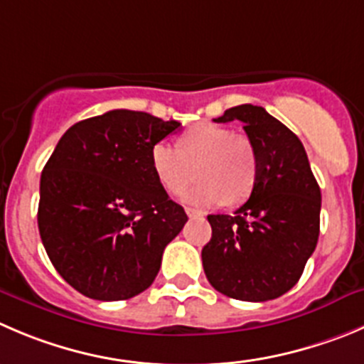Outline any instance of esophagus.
Masks as SVG:
<instances>
[{
  "label": "esophagus",
  "mask_w": 364,
  "mask_h": 364,
  "mask_svg": "<svg viewBox=\"0 0 364 364\" xmlns=\"http://www.w3.org/2000/svg\"><path fill=\"white\" fill-rule=\"evenodd\" d=\"M186 214H188L189 218H198V216H202V213H200V210L191 209V207H188V209H186Z\"/></svg>",
  "instance_id": "obj_1"
}]
</instances>
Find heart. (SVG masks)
Wrapping results in <instances>:
<instances>
[{"mask_svg": "<svg viewBox=\"0 0 364 364\" xmlns=\"http://www.w3.org/2000/svg\"><path fill=\"white\" fill-rule=\"evenodd\" d=\"M151 146L150 164L159 184L171 195L184 191L198 175V184L184 193V202L196 207L245 202L257 182V151L250 139L234 136L216 123H196L178 143Z\"/></svg>", "mask_w": 364, "mask_h": 364, "instance_id": "heart-1", "label": "heart"}]
</instances>
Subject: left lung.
I'll return each instance as SVG.
<instances>
[{"instance_id":"1","label":"left lung","mask_w":364,"mask_h":364,"mask_svg":"<svg viewBox=\"0 0 364 364\" xmlns=\"http://www.w3.org/2000/svg\"><path fill=\"white\" fill-rule=\"evenodd\" d=\"M240 119L257 151V182L234 214H209L213 237L202 250L216 291L264 302L299 282L320 234V186L299 137L262 107H232L216 123Z\"/></svg>"}]
</instances>
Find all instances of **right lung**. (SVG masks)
Listing matches in <instances>:
<instances>
[{
    "label": "right lung",
    "instance_id": "1",
    "mask_svg": "<svg viewBox=\"0 0 364 364\" xmlns=\"http://www.w3.org/2000/svg\"><path fill=\"white\" fill-rule=\"evenodd\" d=\"M178 121L117 109L73 124L41 175L37 223L51 264L76 291L127 300L151 286L188 214L159 184L154 144Z\"/></svg>",
    "mask_w": 364,
    "mask_h": 364
}]
</instances>
